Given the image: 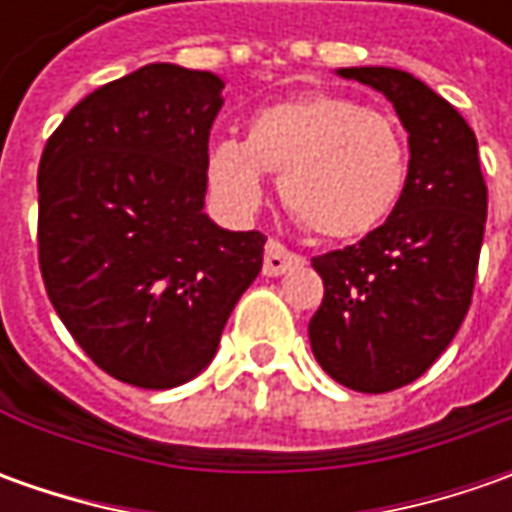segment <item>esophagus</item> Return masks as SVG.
I'll return each mask as SVG.
<instances>
[{"label": "esophagus", "instance_id": "1", "mask_svg": "<svg viewBox=\"0 0 512 512\" xmlns=\"http://www.w3.org/2000/svg\"><path fill=\"white\" fill-rule=\"evenodd\" d=\"M305 265V259L299 256V253H293V250H287L282 242H276V239H270L265 245V276H282L287 273L290 267H299Z\"/></svg>", "mask_w": 512, "mask_h": 512}]
</instances>
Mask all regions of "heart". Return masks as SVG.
Wrapping results in <instances>:
<instances>
[{
  "label": "heart",
  "instance_id": "obj_1",
  "mask_svg": "<svg viewBox=\"0 0 512 512\" xmlns=\"http://www.w3.org/2000/svg\"><path fill=\"white\" fill-rule=\"evenodd\" d=\"M267 173H279L282 202L310 233L356 239L396 210L410 150L390 113L307 90L256 110L245 142L219 139L207 153L213 193L239 213L262 202Z\"/></svg>",
  "mask_w": 512,
  "mask_h": 512
}]
</instances>
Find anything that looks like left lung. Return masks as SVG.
<instances>
[{
	"mask_svg": "<svg viewBox=\"0 0 512 512\" xmlns=\"http://www.w3.org/2000/svg\"><path fill=\"white\" fill-rule=\"evenodd\" d=\"M384 93L410 133V173L387 222L359 245L313 256L325 299L307 336L330 379L359 393L416 382L470 310L487 222L476 133L462 113L396 68H342Z\"/></svg>",
	"mask_w": 512,
	"mask_h": 512,
	"instance_id": "left-lung-1",
	"label": "left lung"
}]
</instances>
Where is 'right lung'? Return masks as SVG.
<instances>
[{
    "instance_id": "1",
    "label": "right lung",
    "mask_w": 512,
    "mask_h": 512,
    "mask_svg": "<svg viewBox=\"0 0 512 512\" xmlns=\"http://www.w3.org/2000/svg\"><path fill=\"white\" fill-rule=\"evenodd\" d=\"M222 79L156 62L85 96L39 159V270L96 367L168 390L216 356L265 233L202 213Z\"/></svg>"
}]
</instances>
